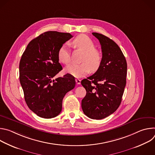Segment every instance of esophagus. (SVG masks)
<instances>
[{"label": "esophagus", "instance_id": "34e87169", "mask_svg": "<svg viewBox=\"0 0 155 155\" xmlns=\"http://www.w3.org/2000/svg\"><path fill=\"white\" fill-rule=\"evenodd\" d=\"M75 81L77 83V84H80L81 83V80L80 79H78V78H76L75 79Z\"/></svg>", "mask_w": 155, "mask_h": 155}]
</instances>
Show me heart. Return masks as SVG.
Listing matches in <instances>:
<instances>
[{
  "label": "heart",
  "mask_w": 155,
  "mask_h": 155,
  "mask_svg": "<svg viewBox=\"0 0 155 155\" xmlns=\"http://www.w3.org/2000/svg\"><path fill=\"white\" fill-rule=\"evenodd\" d=\"M73 44L78 48L84 52L81 64H72L65 68L66 72L77 78L82 77L89 74L91 70L96 72L100 68L102 56L97 49L92 40L84 34H80L73 40ZM59 61L68 65L71 62V52L68 43H64L58 52Z\"/></svg>",
  "instance_id": "heart-1"
}]
</instances>
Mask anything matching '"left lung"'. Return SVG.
I'll list each match as a JSON object with an SVG mask.
<instances>
[{
    "label": "left lung",
    "instance_id": "8db88e82",
    "mask_svg": "<svg viewBox=\"0 0 155 155\" xmlns=\"http://www.w3.org/2000/svg\"><path fill=\"white\" fill-rule=\"evenodd\" d=\"M92 34L100 42L102 59L99 69L81 82L86 91L81 108L87 117L101 120L114 113L121 104L126 83L127 62L114 40L101 34Z\"/></svg>",
    "mask_w": 155,
    "mask_h": 155
}]
</instances>
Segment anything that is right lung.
<instances>
[{
	"label": "right lung",
	"mask_w": 155,
	"mask_h": 155,
	"mask_svg": "<svg viewBox=\"0 0 155 155\" xmlns=\"http://www.w3.org/2000/svg\"><path fill=\"white\" fill-rule=\"evenodd\" d=\"M73 36L69 33L48 31L32 40L19 62V81L28 107L43 118L58 116L65 94L75 86L67 74L53 80L62 68L58 58L61 46Z\"/></svg>",
	"instance_id": "obj_1"
}]
</instances>
